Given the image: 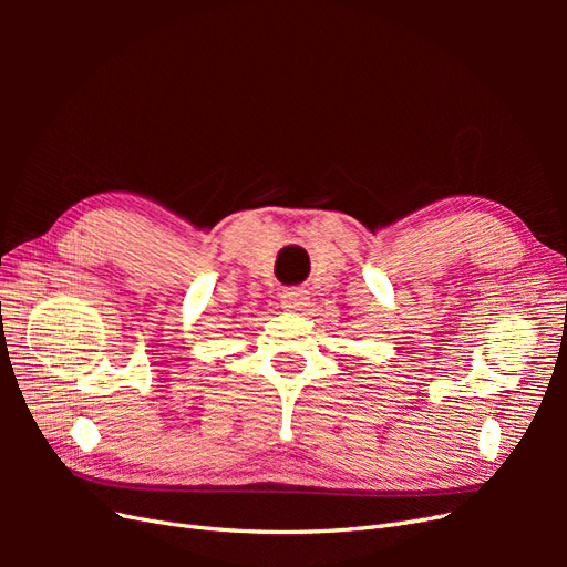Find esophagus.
Wrapping results in <instances>:
<instances>
[{
	"label": "esophagus",
	"instance_id": "obj_1",
	"mask_svg": "<svg viewBox=\"0 0 567 567\" xmlns=\"http://www.w3.org/2000/svg\"><path fill=\"white\" fill-rule=\"evenodd\" d=\"M281 305L290 312H302L310 305V293L305 288H286L281 293Z\"/></svg>",
	"mask_w": 567,
	"mask_h": 567
}]
</instances>
